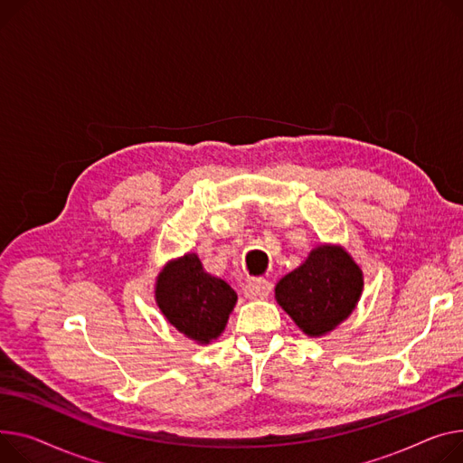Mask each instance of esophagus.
<instances>
[{"instance_id": "esophagus-1", "label": "esophagus", "mask_w": 463, "mask_h": 463, "mask_svg": "<svg viewBox=\"0 0 463 463\" xmlns=\"http://www.w3.org/2000/svg\"><path fill=\"white\" fill-rule=\"evenodd\" d=\"M271 288H273V285L268 279H251V281H248V285H245L243 292L251 299H264L269 296Z\"/></svg>"}]
</instances>
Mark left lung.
Returning a JSON list of instances; mask_svg holds the SVG:
<instances>
[{
  "label": "left lung",
  "mask_w": 463,
  "mask_h": 463,
  "mask_svg": "<svg viewBox=\"0 0 463 463\" xmlns=\"http://www.w3.org/2000/svg\"><path fill=\"white\" fill-rule=\"evenodd\" d=\"M363 275L352 257L320 245L275 287V298L299 329L322 336L346 320L361 296Z\"/></svg>",
  "instance_id": "obj_1"
}]
</instances>
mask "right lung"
Returning <instances> with one entry per match:
<instances>
[{
	"mask_svg": "<svg viewBox=\"0 0 463 463\" xmlns=\"http://www.w3.org/2000/svg\"><path fill=\"white\" fill-rule=\"evenodd\" d=\"M156 301L165 318L197 343H210L225 329L236 292L204 271L197 255H186L164 268Z\"/></svg>",
	"mask_w": 463,
	"mask_h": 463,
	"instance_id": "add662e5",
	"label": "right lung"
}]
</instances>
